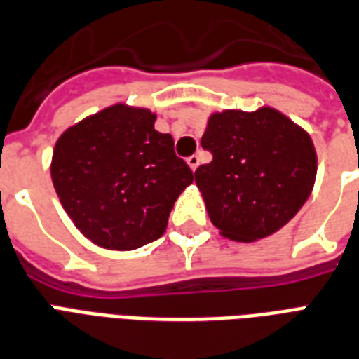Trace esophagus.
<instances>
[{"mask_svg": "<svg viewBox=\"0 0 359 359\" xmlns=\"http://www.w3.org/2000/svg\"><path fill=\"white\" fill-rule=\"evenodd\" d=\"M187 165L191 166V170H196L200 165V159H198V155H191V157H187Z\"/></svg>", "mask_w": 359, "mask_h": 359, "instance_id": "1", "label": "esophagus"}]
</instances>
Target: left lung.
Here are the masks:
<instances>
[{"label":"left lung","mask_w":359,"mask_h":359,"mask_svg":"<svg viewBox=\"0 0 359 359\" xmlns=\"http://www.w3.org/2000/svg\"><path fill=\"white\" fill-rule=\"evenodd\" d=\"M202 148L213 159L194 172L211 223L224 238L257 241L302 210L316 177L307 130L271 107L211 114Z\"/></svg>","instance_id":"left-lung-1"}]
</instances>
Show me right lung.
<instances>
[{
	"mask_svg": "<svg viewBox=\"0 0 359 359\" xmlns=\"http://www.w3.org/2000/svg\"><path fill=\"white\" fill-rule=\"evenodd\" d=\"M148 108L114 104L57 138L52 183L74 226L95 245L133 251L165 234L177 196L193 183L174 138Z\"/></svg>",
	"mask_w": 359,
	"mask_h": 359,
	"instance_id": "right-lung-1",
	"label": "right lung"
}]
</instances>
